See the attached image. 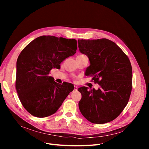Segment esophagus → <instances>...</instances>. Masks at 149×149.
Listing matches in <instances>:
<instances>
[{"label": "esophagus", "instance_id": "34e87169", "mask_svg": "<svg viewBox=\"0 0 149 149\" xmlns=\"http://www.w3.org/2000/svg\"><path fill=\"white\" fill-rule=\"evenodd\" d=\"M77 89H78L77 86H74V91H77Z\"/></svg>", "mask_w": 149, "mask_h": 149}]
</instances>
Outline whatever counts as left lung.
<instances>
[{
    "label": "left lung",
    "mask_w": 149,
    "mask_h": 149,
    "mask_svg": "<svg viewBox=\"0 0 149 149\" xmlns=\"http://www.w3.org/2000/svg\"><path fill=\"white\" fill-rule=\"evenodd\" d=\"M79 51L89 58L87 75L100 85L98 90L79 88V106L86 119L94 124L115 120L126 106L132 88L130 61L120 47L106 38L78 40Z\"/></svg>",
    "instance_id": "8db88e82"
}]
</instances>
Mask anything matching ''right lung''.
<instances>
[{"label":"right lung","instance_id":"add662e5","mask_svg":"<svg viewBox=\"0 0 149 149\" xmlns=\"http://www.w3.org/2000/svg\"><path fill=\"white\" fill-rule=\"evenodd\" d=\"M75 39L43 36L30 42L20 52L16 65V88L21 103L38 118L56 113L69 93L72 84H58L49 75L52 68L76 53Z\"/></svg>","mask_w":149,"mask_h":149}]
</instances>
